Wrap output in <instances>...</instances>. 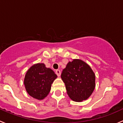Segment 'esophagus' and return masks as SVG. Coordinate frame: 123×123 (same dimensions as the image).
Returning <instances> with one entry per match:
<instances>
[{"label": "esophagus", "instance_id": "esophagus-1", "mask_svg": "<svg viewBox=\"0 0 123 123\" xmlns=\"http://www.w3.org/2000/svg\"><path fill=\"white\" fill-rule=\"evenodd\" d=\"M55 73H56V74L58 76H60V74H61V72L59 70H55Z\"/></svg>", "mask_w": 123, "mask_h": 123}]
</instances>
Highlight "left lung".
Wrapping results in <instances>:
<instances>
[{
	"mask_svg": "<svg viewBox=\"0 0 123 123\" xmlns=\"http://www.w3.org/2000/svg\"><path fill=\"white\" fill-rule=\"evenodd\" d=\"M62 80L67 93L76 102L86 100L95 88V74L89 64L80 59L69 62L62 71Z\"/></svg>",
	"mask_w": 123,
	"mask_h": 123,
	"instance_id": "left-lung-1",
	"label": "left lung"
}]
</instances>
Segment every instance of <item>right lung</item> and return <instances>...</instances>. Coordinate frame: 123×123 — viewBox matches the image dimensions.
<instances>
[{
    "mask_svg": "<svg viewBox=\"0 0 123 123\" xmlns=\"http://www.w3.org/2000/svg\"><path fill=\"white\" fill-rule=\"evenodd\" d=\"M57 78L52 69L44 63L32 65L26 72L24 83L27 93L35 99L42 100L49 95L51 84Z\"/></svg>",
    "mask_w": 123,
    "mask_h": 123,
    "instance_id": "1",
    "label": "right lung"
}]
</instances>
